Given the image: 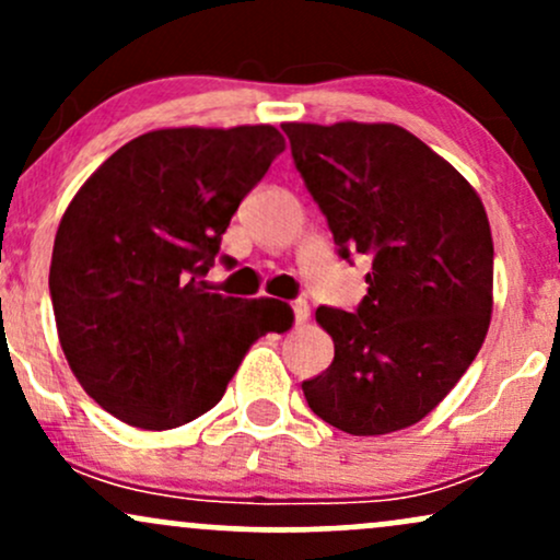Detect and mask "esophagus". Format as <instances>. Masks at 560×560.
Here are the masks:
<instances>
[{
  "label": "esophagus",
  "instance_id": "obj_1",
  "mask_svg": "<svg viewBox=\"0 0 560 560\" xmlns=\"http://www.w3.org/2000/svg\"><path fill=\"white\" fill-rule=\"evenodd\" d=\"M292 313H294V324H305L307 318H311V305H307V300H294L292 302Z\"/></svg>",
  "mask_w": 560,
  "mask_h": 560
}]
</instances>
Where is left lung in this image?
Instances as JSON below:
<instances>
[{"mask_svg": "<svg viewBox=\"0 0 560 560\" xmlns=\"http://www.w3.org/2000/svg\"><path fill=\"white\" fill-rule=\"evenodd\" d=\"M281 128L339 258H371L355 311H316L334 361L302 382L305 400L347 434L397 432L445 400L490 329L494 249L485 205L400 126Z\"/></svg>", "mask_w": 560, "mask_h": 560, "instance_id": "left-lung-1", "label": "left lung"}]
</instances>
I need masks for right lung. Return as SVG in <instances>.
Here are the masks:
<instances>
[{"mask_svg":"<svg viewBox=\"0 0 560 560\" xmlns=\"http://www.w3.org/2000/svg\"><path fill=\"white\" fill-rule=\"evenodd\" d=\"M281 152L273 126L163 128L120 147L68 205L49 268L57 334L115 419L150 432L195 421L255 339L292 326L287 302L223 298L205 281Z\"/></svg>","mask_w":560,"mask_h":560,"instance_id":"right-lung-1","label":"right lung"}]
</instances>
